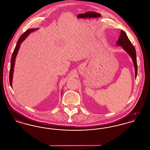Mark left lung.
<instances>
[{
    "label": "left lung",
    "mask_w": 150,
    "mask_h": 150,
    "mask_svg": "<svg viewBox=\"0 0 150 150\" xmlns=\"http://www.w3.org/2000/svg\"><path fill=\"white\" fill-rule=\"evenodd\" d=\"M116 45L121 46L122 48L128 53L132 58L135 69V76L136 78L137 75V63L136 50L134 47L129 40L125 33L122 30H121V34L119 36V40L116 43Z\"/></svg>",
    "instance_id": "left-lung-1"
}]
</instances>
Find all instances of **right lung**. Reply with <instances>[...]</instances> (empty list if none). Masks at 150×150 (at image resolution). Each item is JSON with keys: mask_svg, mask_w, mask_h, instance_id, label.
<instances>
[{"mask_svg": "<svg viewBox=\"0 0 150 150\" xmlns=\"http://www.w3.org/2000/svg\"><path fill=\"white\" fill-rule=\"evenodd\" d=\"M38 28H36V29H28L26 32H25L22 35L20 38H19L18 40L17 41V44L16 45V47L14 48V51L12 53V58H11V67H10V71H9V84L11 87H12V78H13V70H14V62H15V59H16V57L17 56V54L18 53V51L19 50L20 45L23 41L26 39V38H27L29 34L32 33L34 32V31H36V30H38Z\"/></svg>", "mask_w": 150, "mask_h": 150, "instance_id": "add662e5", "label": "right lung"}]
</instances>
